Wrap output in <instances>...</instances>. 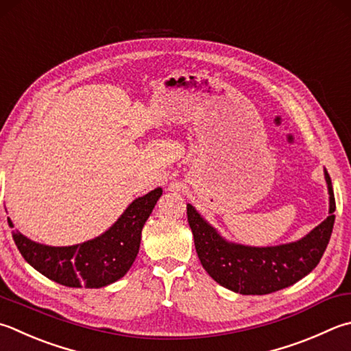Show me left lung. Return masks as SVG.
<instances>
[{"label":"left lung","mask_w":351,"mask_h":351,"mask_svg":"<svg viewBox=\"0 0 351 351\" xmlns=\"http://www.w3.org/2000/svg\"><path fill=\"white\" fill-rule=\"evenodd\" d=\"M330 215L300 241L275 247H249L224 241L188 204V223L204 270L220 286L241 295H267L286 289L318 266L332 237L335 195L326 171Z\"/></svg>","instance_id":"left-lung-1"}]
</instances>
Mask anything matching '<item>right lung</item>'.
<instances>
[{
  "label": "right lung",
  "instance_id": "right-lung-1",
  "mask_svg": "<svg viewBox=\"0 0 351 351\" xmlns=\"http://www.w3.org/2000/svg\"><path fill=\"white\" fill-rule=\"evenodd\" d=\"M160 195L162 189L157 188L136 198L107 232L76 246H44L18 230H12V237L24 260L47 278L67 287L99 289L130 270L141 247L143 224ZM9 224L13 228L10 218Z\"/></svg>",
  "mask_w": 351,
  "mask_h": 351
}]
</instances>
